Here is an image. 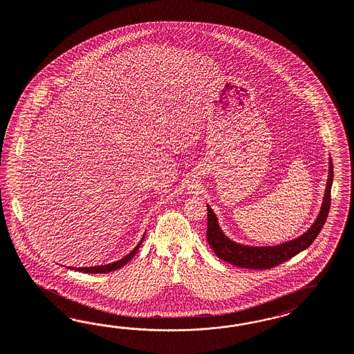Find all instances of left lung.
<instances>
[{"instance_id":"left-lung-1","label":"left lung","mask_w":354,"mask_h":354,"mask_svg":"<svg viewBox=\"0 0 354 354\" xmlns=\"http://www.w3.org/2000/svg\"><path fill=\"white\" fill-rule=\"evenodd\" d=\"M333 180V160L330 161V174L327 180V188L324 200L322 205L321 213L318 215L314 225L310 230L288 243L280 244L277 247H247L240 245L234 241L228 240V237L223 235L221 231L216 218L213 210L207 205V230H206V239L210 248L214 250L216 257L223 259L225 262L235 265L239 268H254V270H266V268H275L280 263L288 261L296 254H299L304 249L310 247L313 241L317 239L321 232L322 227L326 223L327 216L330 213V204H331V187Z\"/></svg>"}]
</instances>
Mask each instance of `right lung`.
<instances>
[{
	"mask_svg": "<svg viewBox=\"0 0 354 354\" xmlns=\"http://www.w3.org/2000/svg\"><path fill=\"white\" fill-rule=\"evenodd\" d=\"M141 243H142V241H140L139 244H138V247L135 248L126 257L122 258L120 261H117V262H114V263H109V265H104V266H95V268H73V270L86 272V274H106V272H110V271L118 270V268H122V266H124V265H126L129 261H131L132 257L138 253Z\"/></svg>",
	"mask_w": 354,
	"mask_h": 354,
	"instance_id": "obj_1",
	"label": "right lung"
}]
</instances>
